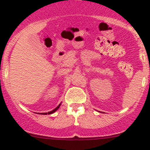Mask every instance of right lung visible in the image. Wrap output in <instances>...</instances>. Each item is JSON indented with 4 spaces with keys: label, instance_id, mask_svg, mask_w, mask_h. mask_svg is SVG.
<instances>
[{
    "label": "right lung",
    "instance_id": "add662e5",
    "mask_svg": "<svg viewBox=\"0 0 150 150\" xmlns=\"http://www.w3.org/2000/svg\"><path fill=\"white\" fill-rule=\"evenodd\" d=\"M61 103H60V104L58 105V107H56L55 109H54V110H52V111H50V112H43V113H39V114H41V115H47V114H48V115H50V114H52V113H54V112H56V111H57V110H58V108H59V107H60V106H61Z\"/></svg>",
    "mask_w": 150,
    "mask_h": 150
}]
</instances>
